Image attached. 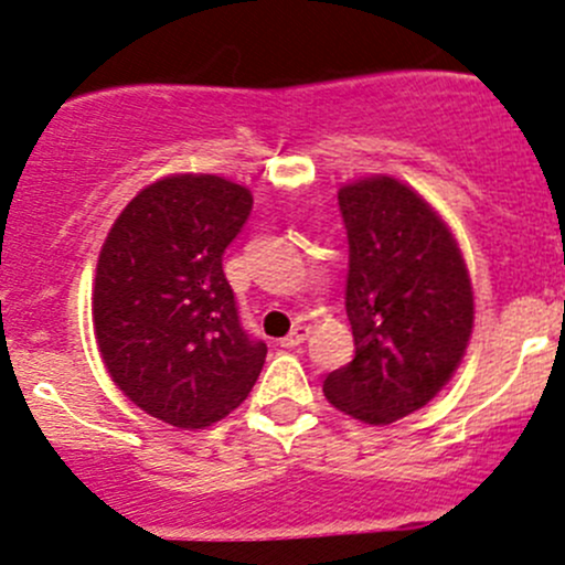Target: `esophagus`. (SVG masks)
Returning <instances> with one entry per match:
<instances>
[{"mask_svg": "<svg viewBox=\"0 0 565 565\" xmlns=\"http://www.w3.org/2000/svg\"><path fill=\"white\" fill-rule=\"evenodd\" d=\"M306 339H309V324L298 322V324H295L292 330H289L287 335H284V339H281V347H300V344H303Z\"/></svg>", "mask_w": 565, "mask_h": 565, "instance_id": "34e87169", "label": "esophagus"}]
</instances>
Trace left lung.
I'll use <instances>...</instances> for the list:
<instances>
[{
    "instance_id": "obj_1",
    "label": "left lung",
    "mask_w": 565,
    "mask_h": 565,
    "mask_svg": "<svg viewBox=\"0 0 565 565\" xmlns=\"http://www.w3.org/2000/svg\"><path fill=\"white\" fill-rule=\"evenodd\" d=\"M350 246L344 306L355 358L324 377V396L366 424L424 407L459 366L472 287L440 215L393 177L339 191Z\"/></svg>"
}]
</instances>
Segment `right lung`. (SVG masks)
<instances>
[{
    "label": "right lung",
    "mask_w": 565,
    "mask_h": 565,
    "mask_svg": "<svg viewBox=\"0 0 565 565\" xmlns=\"http://www.w3.org/2000/svg\"><path fill=\"white\" fill-rule=\"evenodd\" d=\"M250 207L248 188L215 174L167 177L119 213L100 250L93 319L108 374L180 429L230 415L265 363L224 276Z\"/></svg>",
    "instance_id": "obj_1"
}]
</instances>
